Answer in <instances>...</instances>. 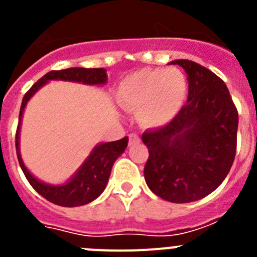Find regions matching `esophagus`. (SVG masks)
Masks as SVG:
<instances>
[{
    "label": "esophagus",
    "mask_w": 257,
    "mask_h": 257,
    "mask_svg": "<svg viewBox=\"0 0 257 257\" xmlns=\"http://www.w3.org/2000/svg\"><path fill=\"white\" fill-rule=\"evenodd\" d=\"M140 142V138L138 134H130L128 135V145H135Z\"/></svg>",
    "instance_id": "obj_1"
}]
</instances>
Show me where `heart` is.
I'll list each match as a JSON object with an SVG mask.
<instances>
[{"instance_id":"heart-1","label":"heart","mask_w":257,"mask_h":257,"mask_svg":"<svg viewBox=\"0 0 257 257\" xmlns=\"http://www.w3.org/2000/svg\"><path fill=\"white\" fill-rule=\"evenodd\" d=\"M188 81L179 68H143L119 83L118 97L124 109L139 112L143 123L162 126L180 112Z\"/></svg>"}]
</instances>
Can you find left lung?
Here are the masks:
<instances>
[{"instance_id":"obj_1","label":"left lung","mask_w":257,"mask_h":257,"mask_svg":"<svg viewBox=\"0 0 257 257\" xmlns=\"http://www.w3.org/2000/svg\"><path fill=\"white\" fill-rule=\"evenodd\" d=\"M185 69L188 100L171 121L147 130L142 139L149 157L144 178L165 201H198L219 187L237 149L238 110L221 78L190 60H174Z\"/></svg>"}]
</instances>
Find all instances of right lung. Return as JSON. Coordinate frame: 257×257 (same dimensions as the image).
<instances>
[{
    "label": "right lung",
    "instance_id": "obj_1",
    "mask_svg": "<svg viewBox=\"0 0 257 257\" xmlns=\"http://www.w3.org/2000/svg\"><path fill=\"white\" fill-rule=\"evenodd\" d=\"M50 79H61V81H73V82L86 83V85H103L106 82V73L104 68H68L61 70H51L40 78L35 85L29 88L23 97L22 106L19 113V124L15 135V145H17V156L23 172L26 175L33 189L41 196L63 207H77L96 199L105 189L109 175L112 171V166L118 157L124 152L128 143V138L117 142L103 143L95 147L91 154L88 156L81 169L76 172L73 178L64 185H49L41 183L40 180L32 176L27 170L20 157L19 151V126L22 122L23 110L26 108L27 101L37 91L41 86L49 82Z\"/></svg>",
    "mask_w": 257,
    "mask_h": 257
}]
</instances>
